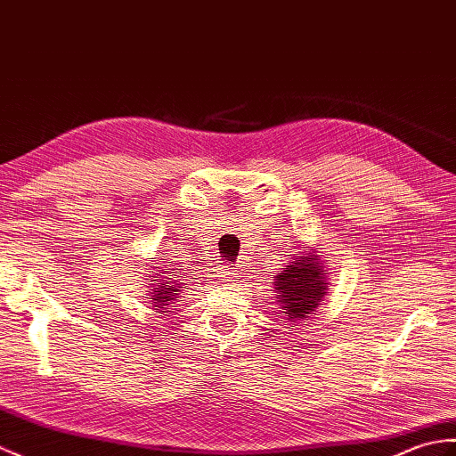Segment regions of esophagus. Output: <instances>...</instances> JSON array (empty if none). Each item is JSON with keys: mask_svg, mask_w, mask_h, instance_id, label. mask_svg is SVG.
Returning a JSON list of instances; mask_svg holds the SVG:
<instances>
[{"mask_svg": "<svg viewBox=\"0 0 456 456\" xmlns=\"http://www.w3.org/2000/svg\"><path fill=\"white\" fill-rule=\"evenodd\" d=\"M216 278H217V280H224V281H237L239 272H237V270H231V268H227V266H217Z\"/></svg>", "mask_w": 456, "mask_h": 456, "instance_id": "1", "label": "esophagus"}]
</instances>
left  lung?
Listing matches in <instances>:
<instances>
[{"mask_svg": "<svg viewBox=\"0 0 456 456\" xmlns=\"http://www.w3.org/2000/svg\"><path fill=\"white\" fill-rule=\"evenodd\" d=\"M303 248V252L285 262L273 278V299L280 305L283 319L295 326L301 321H309L328 293V262L322 260V254L314 247Z\"/></svg>", "mask_w": 456, "mask_h": 456, "instance_id": "obj_1", "label": "left lung"}]
</instances>
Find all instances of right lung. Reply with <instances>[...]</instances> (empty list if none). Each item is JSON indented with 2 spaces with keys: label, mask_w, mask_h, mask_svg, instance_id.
I'll list each match as a JSON object with an SVG mask.
<instances>
[{
  "label": "right lung",
  "mask_w": 456,
  "mask_h": 456,
  "mask_svg": "<svg viewBox=\"0 0 456 456\" xmlns=\"http://www.w3.org/2000/svg\"><path fill=\"white\" fill-rule=\"evenodd\" d=\"M161 273L163 272L147 273V278H151L150 280L151 283H147V288H151L150 289V299L155 306V313L163 314V313H167L168 306H175V303H178V299L183 297L184 290L182 288L184 287L185 289H188V283H184V280H180L183 276L175 278V272H167V273H173V278L161 276ZM157 277H161L162 280L157 281Z\"/></svg>",
  "instance_id": "obj_1"
}]
</instances>
